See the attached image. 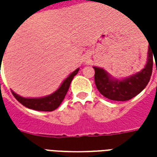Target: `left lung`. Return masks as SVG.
<instances>
[{"mask_svg":"<svg viewBox=\"0 0 157 157\" xmlns=\"http://www.w3.org/2000/svg\"><path fill=\"white\" fill-rule=\"evenodd\" d=\"M148 44V61L145 67L140 72L122 80L114 79L105 70L94 66L95 85L104 97L116 101H126L134 98L146 87L152 74L154 63L153 55L155 64L157 61V42L155 45H150L149 43Z\"/></svg>","mask_w":157,"mask_h":157,"instance_id":"left-lung-1","label":"left lung"}]
</instances>
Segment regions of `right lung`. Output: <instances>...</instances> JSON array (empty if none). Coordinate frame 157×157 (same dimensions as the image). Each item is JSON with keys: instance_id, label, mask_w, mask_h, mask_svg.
Segmentation results:
<instances>
[{"instance_id": "add662e5", "label": "right lung", "mask_w": 157, "mask_h": 157, "mask_svg": "<svg viewBox=\"0 0 157 157\" xmlns=\"http://www.w3.org/2000/svg\"><path fill=\"white\" fill-rule=\"evenodd\" d=\"M2 61V59H1ZM79 68L76 69L73 72H71L62 83L60 87L57 89L51 95H48L43 98H23L19 96L18 94H15L12 91V94L16 100H18L21 105L26 106L28 108L37 110V111L51 112L57 109V107L62 103L65 95L68 92L71 82L73 79L74 76L78 72Z\"/></svg>"}]
</instances>
